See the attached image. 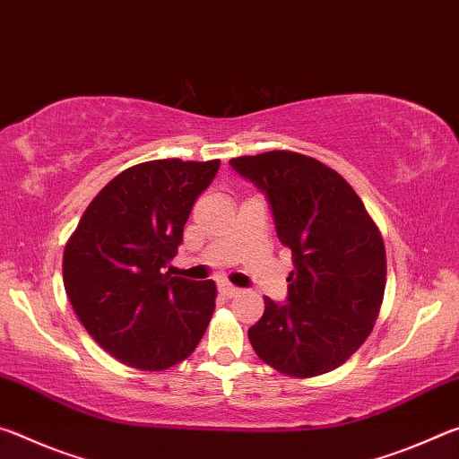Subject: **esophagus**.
<instances>
[{
	"label": "esophagus",
	"instance_id": "34e87169",
	"mask_svg": "<svg viewBox=\"0 0 459 459\" xmlns=\"http://www.w3.org/2000/svg\"><path fill=\"white\" fill-rule=\"evenodd\" d=\"M220 292H221L225 299H231V297H238L239 295V289L231 287V284H228V282H221L220 284Z\"/></svg>",
	"mask_w": 459,
	"mask_h": 459
}]
</instances>
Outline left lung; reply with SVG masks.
I'll return each mask as SVG.
<instances>
[{
  "mask_svg": "<svg viewBox=\"0 0 459 459\" xmlns=\"http://www.w3.org/2000/svg\"><path fill=\"white\" fill-rule=\"evenodd\" d=\"M264 195L281 244L292 252L284 303L264 299L247 329L256 354L290 377L342 366L370 335L386 284V254L354 189L319 160L273 150L230 160Z\"/></svg>",
  "mask_w": 459,
  "mask_h": 459,
  "instance_id": "obj_1",
  "label": "left lung"
}]
</instances>
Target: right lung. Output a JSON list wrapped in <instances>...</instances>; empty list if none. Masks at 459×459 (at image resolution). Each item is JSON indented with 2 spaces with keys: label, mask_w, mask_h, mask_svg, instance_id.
<instances>
[{
  "label": "right lung",
  "mask_w": 459,
  "mask_h": 459,
  "mask_svg": "<svg viewBox=\"0 0 459 459\" xmlns=\"http://www.w3.org/2000/svg\"><path fill=\"white\" fill-rule=\"evenodd\" d=\"M220 160H150L103 186L65 247L63 281L89 335L119 362L164 370L197 348L215 282L167 273Z\"/></svg>",
  "instance_id": "obj_1"
}]
</instances>
